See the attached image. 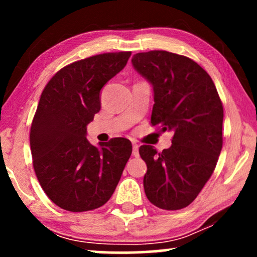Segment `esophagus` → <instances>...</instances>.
Returning a JSON list of instances; mask_svg holds the SVG:
<instances>
[{
  "instance_id": "34e87169",
  "label": "esophagus",
  "mask_w": 257,
  "mask_h": 257,
  "mask_svg": "<svg viewBox=\"0 0 257 257\" xmlns=\"http://www.w3.org/2000/svg\"><path fill=\"white\" fill-rule=\"evenodd\" d=\"M132 154H133V156H135V157H138V156H139V146H138V144L133 143Z\"/></svg>"
}]
</instances>
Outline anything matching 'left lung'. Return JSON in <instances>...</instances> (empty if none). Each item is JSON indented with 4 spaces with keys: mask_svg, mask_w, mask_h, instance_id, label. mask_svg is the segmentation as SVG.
Wrapping results in <instances>:
<instances>
[{
    "mask_svg": "<svg viewBox=\"0 0 257 257\" xmlns=\"http://www.w3.org/2000/svg\"><path fill=\"white\" fill-rule=\"evenodd\" d=\"M133 68L153 87L151 124L173 133L170 149L140 146L147 165L144 189L161 209L187 207L201 192L222 149L223 107L210 76L198 63L164 50L139 52Z\"/></svg>",
    "mask_w": 257,
    "mask_h": 257,
    "instance_id": "1",
    "label": "left lung"
}]
</instances>
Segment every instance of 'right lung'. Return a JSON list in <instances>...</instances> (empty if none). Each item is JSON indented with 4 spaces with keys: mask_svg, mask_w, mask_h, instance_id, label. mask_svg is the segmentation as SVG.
<instances>
[{
    "mask_svg": "<svg viewBox=\"0 0 257 257\" xmlns=\"http://www.w3.org/2000/svg\"><path fill=\"white\" fill-rule=\"evenodd\" d=\"M131 52H108L59 70L41 94L30 130L33 164L55 205L69 212L99 208L113 194L132 153L128 139L91 145L86 126L100 110V90Z\"/></svg>",
    "mask_w": 257,
    "mask_h": 257,
    "instance_id": "obj_1",
    "label": "right lung"
}]
</instances>
